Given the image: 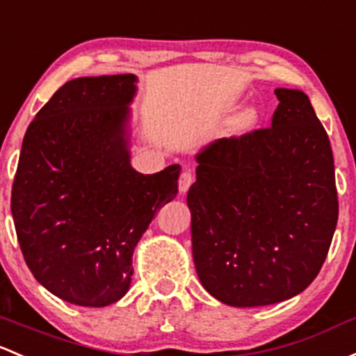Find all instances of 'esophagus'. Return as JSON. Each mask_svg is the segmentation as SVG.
<instances>
[{"instance_id": "34e87169", "label": "esophagus", "mask_w": 356, "mask_h": 356, "mask_svg": "<svg viewBox=\"0 0 356 356\" xmlns=\"http://www.w3.org/2000/svg\"><path fill=\"white\" fill-rule=\"evenodd\" d=\"M193 182H194V175L191 174L189 170L182 172L181 177H179V189H181V193H188Z\"/></svg>"}]
</instances>
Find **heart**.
Returning <instances> with one entry per match:
<instances>
[{
    "label": "heart",
    "instance_id": "b5f03b06",
    "mask_svg": "<svg viewBox=\"0 0 356 356\" xmlns=\"http://www.w3.org/2000/svg\"><path fill=\"white\" fill-rule=\"evenodd\" d=\"M257 119H259V114H257V111L254 109V107H244V109L235 115L234 124L237 129L245 131L252 128V126L257 122Z\"/></svg>",
    "mask_w": 356,
    "mask_h": 356
}]
</instances>
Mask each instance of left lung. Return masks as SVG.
<instances>
[{"label": "left lung", "instance_id": "8db88e82", "mask_svg": "<svg viewBox=\"0 0 356 356\" xmlns=\"http://www.w3.org/2000/svg\"><path fill=\"white\" fill-rule=\"evenodd\" d=\"M275 93L271 126L201 149L188 193L196 273L209 295L232 307L278 304L304 291L338 223L326 129L304 92Z\"/></svg>", "mask_w": 356, "mask_h": 356}]
</instances>
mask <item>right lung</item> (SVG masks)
<instances>
[{
  "label": "right lung",
  "mask_w": 356,
  "mask_h": 356,
  "mask_svg": "<svg viewBox=\"0 0 356 356\" xmlns=\"http://www.w3.org/2000/svg\"><path fill=\"white\" fill-rule=\"evenodd\" d=\"M134 74L83 76L37 112L22 143L11 215L32 275L56 297L106 307L126 295L133 250L177 194L181 165L129 162Z\"/></svg>",
  "instance_id": "1"
}]
</instances>
